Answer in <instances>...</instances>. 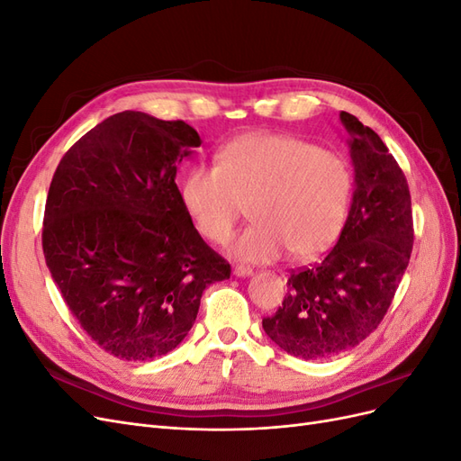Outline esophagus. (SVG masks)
I'll return each instance as SVG.
<instances>
[{"mask_svg":"<svg viewBox=\"0 0 461 461\" xmlns=\"http://www.w3.org/2000/svg\"><path fill=\"white\" fill-rule=\"evenodd\" d=\"M252 273H254L252 267H246V265H236V267H234L236 276H249Z\"/></svg>","mask_w":461,"mask_h":461,"instance_id":"obj_1","label":"esophagus"}]
</instances>
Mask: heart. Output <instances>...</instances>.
I'll return each mask as SVG.
<instances>
[{
  "label": "heart",
  "instance_id": "b5f03b06",
  "mask_svg": "<svg viewBox=\"0 0 461 461\" xmlns=\"http://www.w3.org/2000/svg\"><path fill=\"white\" fill-rule=\"evenodd\" d=\"M354 176L340 153L288 134H246L217 163L194 165L183 200L203 239L222 244L252 203L256 222L230 242L232 258L267 263L290 249L317 258L334 244L352 200Z\"/></svg>",
  "mask_w": 461,
  "mask_h": 461
}]
</instances>
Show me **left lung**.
Wrapping results in <instances>:
<instances>
[{
	"mask_svg": "<svg viewBox=\"0 0 461 461\" xmlns=\"http://www.w3.org/2000/svg\"><path fill=\"white\" fill-rule=\"evenodd\" d=\"M350 136L356 190L330 252L292 271L288 294L263 319L267 337L303 359H327L357 346L381 325L413 248L408 180L373 129L340 111Z\"/></svg>",
	"mask_w": 461,
	"mask_h": 461,
	"instance_id": "obj_1",
	"label": "left lung"
}]
</instances>
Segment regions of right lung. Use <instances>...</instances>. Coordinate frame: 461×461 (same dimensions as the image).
<instances>
[{"label": "right lung", "mask_w": 461, "mask_h": 461, "mask_svg": "<svg viewBox=\"0 0 461 461\" xmlns=\"http://www.w3.org/2000/svg\"><path fill=\"white\" fill-rule=\"evenodd\" d=\"M202 144L185 121L122 111L75 142L53 173L41 248L68 312L127 361L165 356L196 321L203 290L230 276L175 183Z\"/></svg>", "instance_id": "1"}]
</instances>
